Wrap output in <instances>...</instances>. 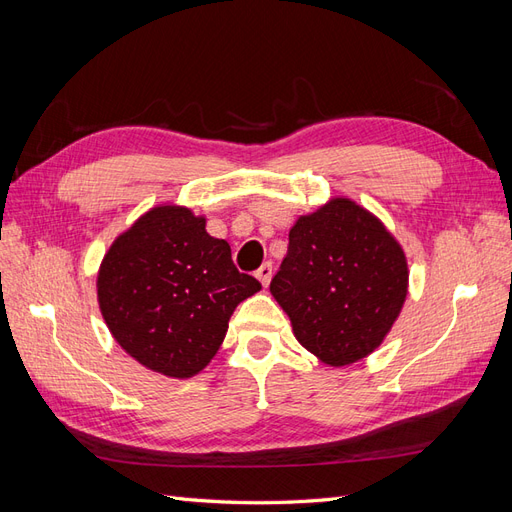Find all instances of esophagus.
<instances>
[{
  "mask_svg": "<svg viewBox=\"0 0 512 512\" xmlns=\"http://www.w3.org/2000/svg\"><path fill=\"white\" fill-rule=\"evenodd\" d=\"M256 277H258V282L267 288L269 282H271V277H273V265H271V262H265V265H262L256 271Z\"/></svg>",
  "mask_w": 512,
  "mask_h": 512,
  "instance_id": "esophagus-1",
  "label": "esophagus"
}]
</instances>
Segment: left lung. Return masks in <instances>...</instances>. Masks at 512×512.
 Wrapping results in <instances>:
<instances>
[{
  "label": "left lung",
  "instance_id": "1",
  "mask_svg": "<svg viewBox=\"0 0 512 512\" xmlns=\"http://www.w3.org/2000/svg\"><path fill=\"white\" fill-rule=\"evenodd\" d=\"M404 247L374 213L335 196L299 215L271 282L297 342L322 363L365 359L393 329L408 297Z\"/></svg>",
  "mask_w": 512,
  "mask_h": 512
}]
</instances>
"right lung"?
Instances as JSON below:
<instances>
[{"label":"right lung","mask_w":512,"mask_h":512,"mask_svg":"<svg viewBox=\"0 0 512 512\" xmlns=\"http://www.w3.org/2000/svg\"><path fill=\"white\" fill-rule=\"evenodd\" d=\"M98 305L115 342L166 378L203 371L220 350L235 307L260 290L232 265L230 245L190 207H151L108 247Z\"/></svg>","instance_id":"1"}]
</instances>
